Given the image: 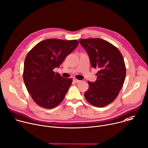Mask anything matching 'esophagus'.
I'll return each instance as SVG.
<instances>
[{
  "label": "esophagus",
  "instance_id": "obj_1",
  "mask_svg": "<svg viewBox=\"0 0 148 148\" xmlns=\"http://www.w3.org/2000/svg\"><path fill=\"white\" fill-rule=\"evenodd\" d=\"M73 82H75V83H79V82H81V81L77 80V79H73Z\"/></svg>",
  "mask_w": 148,
  "mask_h": 148
}]
</instances>
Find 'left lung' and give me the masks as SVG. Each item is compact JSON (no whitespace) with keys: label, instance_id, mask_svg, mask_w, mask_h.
<instances>
[{"label":"left lung","instance_id":"left-lung-1","mask_svg":"<svg viewBox=\"0 0 148 148\" xmlns=\"http://www.w3.org/2000/svg\"><path fill=\"white\" fill-rule=\"evenodd\" d=\"M86 51L90 65L98 70L97 81H88L85 92L88 103L103 107L110 104L119 95L126 77V66L119 49L101 38L79 39Z\"/></svg>","mask_w":148,"mask_h":148}]
</instances>
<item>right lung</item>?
<instances>
[{
	"mask_svg": "<svg viewBox=\"0 0 148 148\" xmlns=\"http://www.w3.org/2000/svg\"><path fill=\"white\" fill-rule=\"evenodd\" d=\"M78 44L76 40L47 39L38 43L27 54L24 81L29 94L39 106L53 108L63 100L72 79L63 77L53 69L59 67Z\"/></svg>",
	"mask_w": 148,
	"mask_h": 148,
	"instance_id": "1",
	"label": "right lung"
}]
</instances>
